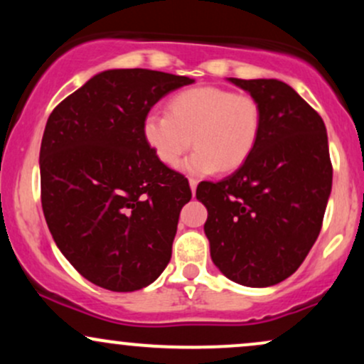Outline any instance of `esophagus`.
Wrapping results in <instances>:
<instances>
[{"label":"esophagus","instance_id":"1","mask_svg":"<svg viewBox=\"0 0 364 364\" xmlns=\"http://www.w3.org/2000/svg\"><path fill=\"white\" fill-rule=\"evenodd\" d=\"M196 185H198V181H196V179H190V188H191V193H193V196L196 191Z\"/></svg>","mask_w":364,"mask_h":364}]
</instances>
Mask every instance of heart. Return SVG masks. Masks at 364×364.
Returning a JSON list of instances; mask_svg holds the SVG:
<instances>
[{"label": "heart", "mask_w": 364, "mask_h": 364, "mask_svg": "<svg viewBox=\"0 0 364 364\" xmlns=\"http://www.w3.org/2000/svg\"><path fill=\"white\" fill-rule=\"evenodd\" d=\"M262 124V106L252 95L195 87L171 99L168 114L149 112L141 133L157 161L168 168H176L193 140L196 150L183 169L207 176L241 168L257 147Z\"/></svg>", "instance_id": "obj_1"}]
</instances>
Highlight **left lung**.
<instances>
[{
	"label": "left lung",
	"mask_w": 364,
	"mask_h": 364,
	"mask_svg": "<svg viewBox=\"0 0 364 364\" xmlns=\"http://www.w3.org/2000/svg\"><path fill=\"white\" fill-rule=\"evenodd\" d=\"M262 106L260 139L248 161L220 181H202L210 257L241 286L269 287L298 270L320 235L332 190L323 119L275 78H228Z\"/></svg>",
	"instance_id": "8db88e82"
}]
</instances>
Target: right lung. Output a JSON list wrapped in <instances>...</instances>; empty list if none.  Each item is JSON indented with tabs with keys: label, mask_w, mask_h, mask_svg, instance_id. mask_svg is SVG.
<instances>
[{
	"label": "right lung",
	"mask_w": 364,
	"mask_h": 364,
	"mask_svg": "<svg viewBox=\"0 0 364 364\" xmlns=\"http://www.w3.org/2000/svg\"><path fill=\"white\" fill-rule=\"evenodd\" d=\"M195 80L106 70L58 104L41 144V202L54 243L87 281L132 292L171 260L188 179L161 164L141 124L154 104Z\"/></svg>",
	"instance_id": "obj_1"
}]
</instances>
